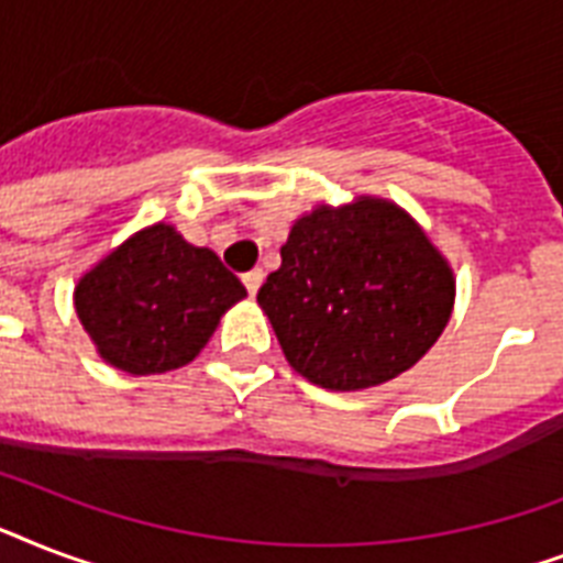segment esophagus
<instances>
[{
	"label": "esophagus",
	"mask_w": 563,
	"mask_h": 563,
	"mask_svg": "<svg viewBox=\"0 0 563 563\" xmlns=\"http://www.w3.org/2000/svg\"><path fill=\"white\" fill-rule=\"evenodd\" d=\"M263 277H265V274L260 272V268L242 274V283H245L247 295H256V291H260V286H263Z\"/></svg>",
	"instance_id": "34e87169"
}]
</instances>
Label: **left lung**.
Wrapping results in <instances>:
<instances>
[{"mask_svg":"<svg viewBox=\"0 0 563 563\" xmlns=\"http://www.w3.org/2000/svg\"><path fill=\"white\" fill-rule=\"evenodd\" d=\"M256 303L309 383L360 391L409 371L444 333L455 277L397 203L362 195L300 216Z\"/></svg>","mask_w":563,"mask_h":563,"instance_id":"left-lung-1","label":"left lung"}]
</instances>
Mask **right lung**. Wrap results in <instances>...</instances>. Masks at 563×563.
Here are the masks:
<instances>
[{
  "mask_svg": "<svg viewBox=\"0 0 563 563\" xmlns=\"http://www.w3.org/2000/svg\"><path fill=\"white\" fill-rule=\"evenodd\" d=\"M245 286L210 247L152 224L113 247L75 286V312L108 365L134 376L184 368Z\"/></svg>",
  "mask_w": 563,
  "mask_h": 563,
  "instance_id": "obj_1",
  "label": "right lung"
}]
</instances>
